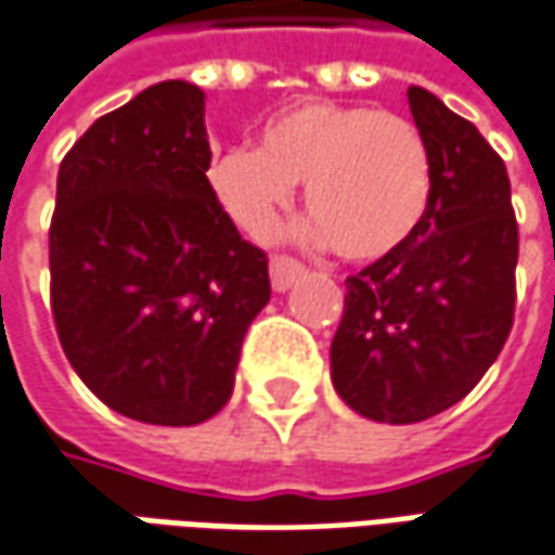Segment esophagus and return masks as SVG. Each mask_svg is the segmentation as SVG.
Masks as SVG:
<instances>
[{"label": "esophagus", "instance_id": "1", "mask_svg": "<svg viewBox=\"0 0 555 555\" xmlns=\"http://www.w3.org/2000/svg\"><path fill=\"white\" fill-rule=\"evenodd\" d=\"M300 273H304V264L294 255H270V282L276 291L288 288Z\"/></svg>", "mask_w": 555, "mask_h": 555}]
</instances>
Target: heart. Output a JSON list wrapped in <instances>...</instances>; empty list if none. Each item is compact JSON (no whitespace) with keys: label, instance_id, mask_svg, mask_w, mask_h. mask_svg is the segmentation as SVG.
Listing matches in <instances>:
<instances>
[{"label":"heart","instance_id":"obj_1","mask_svg":"<svg viewBox=\"0 0 555 555\" xmlns=\"http://www.w3.org/2000/svg\"><path fill=\"white\" fill-rule=\"evenodd\" d=\"M304 185L309 234L351 264L385 261L421 231L433 204V153L424 131L372 104L300 102L276 114L261 146H231L210 185L249 231L267 234Z\"/></svg>","mask_w":555,"mask_h":555}]
</instances>
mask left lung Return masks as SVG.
Returning a JSON list of instances; mask_svg holds the SVG:
<instances>
[{
	"label": "left lung",
	"mask_w": 555,
	"mask_h": 555,
	"mask_svg": "<svg viewBox=\"0 0 555 555\" xmlns=\"http://www.w3.org/2000/svg\"><path fill=\"white\" fill-rule=\"evenodd\" d=\"M433 153L421 231L345 279L331 345L336 393L378 424H417L466 397L514 327L520 231L502 156L468 119L409 87Z\"/></svg>",
	"instance_id": "left-lung-1"
}]
</instances>
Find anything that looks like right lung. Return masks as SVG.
<instances>
[{
    "mask_svg": "<svg viewBox=\"0 0 555 555\" xmlns=\"http://www.w3.org/2000/svg\"><path fill=\"white\" fill-rule=\"evenodd\" d=\"M210 158L204 92L165 80L99 116L56 177V336L83 385L141 424L219 412L270 300L264 249L222 210Z\"/></svg>",
    "mask_w": 555,
    "mask_h": 555,
    "instance_id": "1",
    "label": "right lung"
}]
</instances>
